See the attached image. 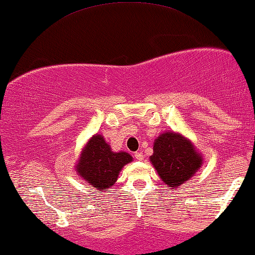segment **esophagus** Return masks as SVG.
I'll use <instances>...</instances> for the list:
<instances>
[{"label":"esophagus","instance_id":"obj_1","mask_svg":"<svg viewBox=\"0 0 255 255\" xmlns=\"http://www.w3.org/2000/svg\"><path fill=\"white\" fill-rule=\"evenodd\" d=\"M134 157L138 161H142L143 160V154L141 152H136V153H134Z\"/></svg>","mask_w":255,"mask_h":255}]
</instances>
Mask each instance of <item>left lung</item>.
Returning <instances> with one entry per match:
<instances>
[{
    "label": "left lung",
    "mask_w": 255,
    "mask_h": 255,
    "mask_svg": "<svg viewBox=\"0 0 255 255\" xmlns=\"http://www.w3.org/2000/svg\"><path fill=\"white\" fill-rule=\"evenodd\" d=\"M153 150L150 162L170 190L186 183L202 163L190 140L175 132L162 133L155 140Z\"/></svg>",
    "instance_id": "obj_1"
}]
</instances>
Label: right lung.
Returning a JSON list of instances; mask_svg holds the SVG:
<instances>
[{
  "instance_id": "right-lung-1",
  "label": "right lung",
  "mask_w": 255,
  "mask_h": 255,
  "mask_svg": "<svg viewBox=\"0 0 255 255\" xmlns=\"http://www.w3.org/2000/svg\"><path fill=\"white\" fill-rule=\"evenodd\" d=\"M132 161L125 152L114 153L102 135H94L83 149L77 172L93 187L109 189L117 180L121 169Z\"/></svg>"
}]
</instances>
